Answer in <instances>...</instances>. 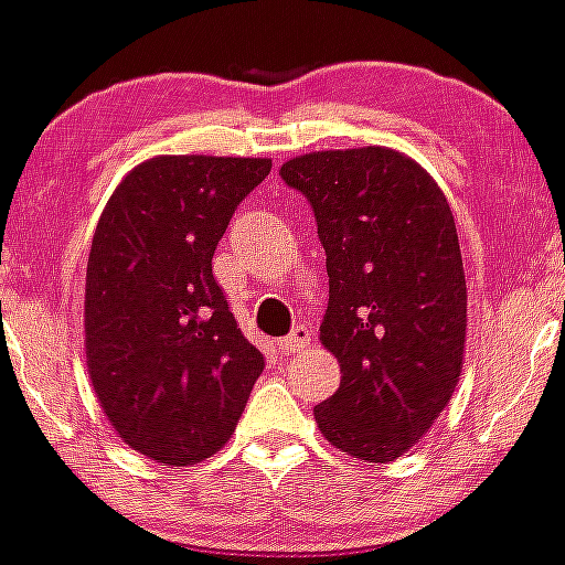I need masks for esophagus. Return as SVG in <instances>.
Here are the masks:
<instances>
[{"label":"esophagus","instance_id":"34e87169","mask_svg":"<svg viewBox=\"0 0 565 565\" xmlns=\"http://www.w3.org/2000/svg\"><path fill=\"white\" fill-rule=\"evenodd\" d=\"M310 345V332L305 327H295L291 329L289 337H284V340H278V350H281L284 355H291V353H300Z\"/></svg>","mask_w":565,"mask_h":565}]
</instances>
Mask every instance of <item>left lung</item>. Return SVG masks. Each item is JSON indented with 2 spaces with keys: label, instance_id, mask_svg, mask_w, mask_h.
<instances>
[{
  "label": "left lung",
  "instance_id": "left-lung-1",
  "mask_svg": "<svg viewBox=\"0 0 565 565\" xmlns=\"http://www.w3.org/2000/svg\"><path fill=\"white\" fill-rule=\"evenodd\" d=\"M310 201L327 252L321 345L340 387L313 408L323 438L393 462L433 427L462 372L468 287L436 180L385 146L316 151L281 167Z\"/></svg>",
  "mask_w": 565,
  "mask_h": 565
}]
</instances>
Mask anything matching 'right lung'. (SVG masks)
<instances>
[{
    "label": "right lung",
    "mask_w": 565,
    "mask_h": 565,
    "mask_svg": "<svg viewBox=\"0 0 565 565\" xmlns=\"http://www.w3.org/2000/svg\"><path fill=\"white\" fill-rule=\"evenodd\" d=\"M268 172L270 159H148L97 220L84 287L89 380L129 449L172 468L228 444L263 374L212 255Z\"/></svg>",
    "instance_id": "right-lung-1"
}]
</instances>
